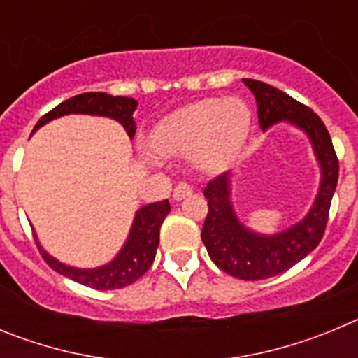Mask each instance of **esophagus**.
<instances>
[{"label":"esophagus","mask_w":358,"mask_h":358,"mask_svg":"<svg viewBox=\"0 0 358 358\" xmlns=\"http://www.w3.org/2000/svg\"><path fill=\"white\" fill-rule=\"evenodd\" d=\"M194 194V188L188 185V182H179V185L173 188V201H182V199L189 197V195Z\"/></svg>","instance_id":"esophagus-1"}]
</instances>
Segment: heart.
Wrapping results in <instances>:
<instances>
[{
    "instance_id": "heart-1",
    "label": "heart",
    "mask_w": 358,
    "mask_h": 358,
    "mask_svg": "<svg viewBox=\"0 0 358 358\" xmlns=\"http://www.w3.org/2000/svg\"><path fill=\"white\" fill-rule=\"evenodd\" d=\"M251 122V107L242 98H204L161 120L152 131L150 143L161 156L192 152L197 169L215 172L238 154Z\"/></svg>"
}]
</instances>
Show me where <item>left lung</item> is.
I'll return each instance as SVG.
<instances>
[{"label":"left lung","mask_w":358,"mask_h":358,"mask_svg":"<svg viewBox=\"0 0 358 358\" xmlns=\"http://www.w3.org/2000/svg\"><path fill=\"white\" fill-rule=\"evenodd\" d=\"M258 107V122L267 131L278 122H289L308 136L317 163L321 182L314 204L303 220L276 235H262L243 226L229 201V173L215 177L204 188L208 215L201 238L218 268L238 280H265L289 271L314 251L324 235L330 204L339 179V159L322 120L283 91L252 78H243Z\"/></svg>","instance_id":"8db88e82"}]
</instances>
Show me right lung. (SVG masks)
Returning a JSON list of instances; mask_svg holds the SVG:
<instances>
[{
    "label": "right lung",
    "instance_id": "obj_1",
    "mask_svg": "<svg viewBox=\"0 0 358 358\" xmlns=\"http://www.w3.org/2000/svg\"><path fill=\"white\" fill-rule=\"evenodd\" d=\"M136 107H138V102L134 98L113 96V94L107 93H82L59 103L55 109L46 113L36 123L34 132L43 127L44 123L61 118L64 115H91L106 116V118H113L120 122L123 129L127 131L129 138L132 140L136 134V122L132 118V113L136 110ZM169 213V201L152 202V204L140 208L134 215L131 233H129L127 240L123 243V248L115 256V260H110L109 264L96 268H77L61 264L41 248L37 235L34 236H36L37 249H39L44 262L62 276L96 290L123 289V287L134 283L136 280H140L150 268L152 262L156 258V249L159 245L161 224H163L164 217Z\"/></svg>",
    "mask_w": 358,
    "mask_h": 358
}]
</instances>
